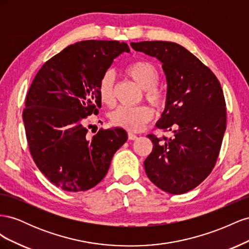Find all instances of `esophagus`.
<instances>
[{
  "mask_svg": "<svg viewBox=\"0 0 249 249\" xmlns=\"http://www.w3.org/2000/svg\"><path fill=\"white\" fill-rule=\"evenodd\" d=\"M127 137H129L130 140H135L137 138V135L132 133V132H129V133H127Z\"/></svg>",
  "mask_w": 249,
  "mask_h": 249,
  "instance_id": "1",
  "label": "esophagus"
}]
</instances>
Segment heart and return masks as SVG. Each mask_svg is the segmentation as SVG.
Returning a JSON list of instances; mask_svg holds the SVG:
<instances>
[{
	"mask_svg": "<svg viewBox=\"0 0 249 249\" xmlns=\"http://www.w3.org/2000/svg\"><path fill=\"white\" fill-rule=\"evenodd\" d=\"M126 76L130 77L136 84L144 90L145 99L158 110L165 107L167 94L165 90L158 87L160 81V71L152 62L141 61L133 62L124 70ZM97 93L101 102L108 107L115 103L114 95V73L111 71L105 72L97 86ZM154 116L153 109L141 105L137 107H118L110 114L111 123L130 131H139Z\"/></svg>",
	"mask_w": 249,
	"mask_h": 249,
	"instance_id": "heart-1",
	"label": "heart"
}]
</instances>
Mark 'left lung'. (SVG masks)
<instances>
[{
  "instance_id": "1",
  "label": "left lung",
  "mask_w": 249,
  "mask_h": 249,
  "mask_svg": "<svg viewBox=\"0 0 249 249\" xmlns=\"http://www.w3.org/2000/svg\"><path fill=\"white\" fill-rule=\"evenodd\" d=\"M156 57L167 81V101L157 126L170 138L147 137L153 152L144 161L148 178L170 194L194 189L213 170L227 127V108L213 71L184 47L169 41L132 42Z\"/></svg>"
}]
</instances>
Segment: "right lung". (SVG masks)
Segmentation results:
<instances>
[{
    "label": "right lung",
    "mask_w": 249,
    "mask_h": 249,
    "mask_svg": "<svg viewBox=\"0 0 249 249\" xmlns=\"http://www.w3.org/2000/svg\"><path fill=\"white\" fill-rule=\"evenodd\" d=\"M124 52H130L129 46L116 40L71 44L42 65L29 88L22 120L30 153L44 177L64 191L99 184L127 139L124 129L112 127L88 140L84 126L102 106V76Z\"/></svg>",
    "instance_id": "add662e5"
}]
</instances>
